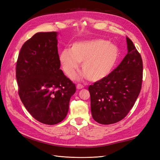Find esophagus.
<instances>
[{
    "instance_id": "34e87169",
    "label": "esophagus",
    "mask_w": 160,
    "mask_h": 160,
    "mask_svg": "<svg viewBox=\"0 0 160 160\" xmlns=\"http://www.w3.org/2000/svg\"><path fill=\"white\" fill-rule=\"evenodd\" d=\"M83 88H84V86L81 85V84H78L77 85V89H83Z\"/></svg>"
}]
</instances>
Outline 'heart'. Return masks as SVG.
Masks as SVG:
<instances>
[{
  "label": "heart",
  "instance_id": "1",
  "mask_svg": "<svg viewBox=\"0 0 160 160\" xmlns=\"http://www.w3.org/2000/svg\"><path fill=\"white\" fill-rule=\"evenodd\" d=\"M119 55L118 47L100 38L85 40L72 44L70 49L62 50L59 60L65 73L72 77L80 63L84 72L75 78L88 77L91 81H99L108 77L113 70Z\"/></svg>",
  "mask_w": 160,
  "mask_h": 160
}]
</instances>
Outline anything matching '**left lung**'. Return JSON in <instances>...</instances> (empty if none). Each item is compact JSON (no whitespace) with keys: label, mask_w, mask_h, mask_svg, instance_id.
Instances as JSON below:
<instances>
[{"label":"left lung","mask_w":160,"mask_h":160,"mask_svg":"<svg viewBox=\"0 0 160 160\" xmlns=\"http://www.w3.org/2000/svg\"><path fill=\"white\" fill-rule=\"evenodd\" d=\"M127 44L128 54L117 68L89 87L92 117L100 124H112L123 119L141 91L142 57L129 38Z\"/></svg>","instance_id":"8db88e82"}]
</instances>
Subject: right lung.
Here are the masks:
<instances>
[{
	"mask_svg": "<svg viewBox=\"0 0 160 160\" xmlns=\"http://www.w3.org/2000/svg\"><path fill=\"white\" fill-rule=\"evenodd\" d=\"M57 32H37L22 45L16 77L22 103L32 117L47 125L67 115L75 85L60 69Z\"/></svg>",
	"mask_w": 160,
	"mask_h": 160,
	"instance_id": "add662e5",
	"label": "right lung"
}]
</instances>
